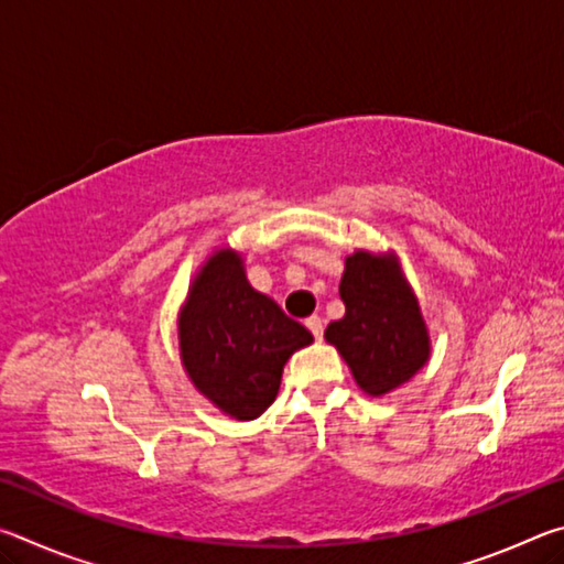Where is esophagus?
I'll return each mask as SVG.
<instances>
[{
	"label": "esophagus",
	"mask_w": 564,
	"mask_h": 564,
	"mask_svg": "<svg viewBox=\"0 0 564 564\" xmlns=\"http://www.w3.org/2000/svg\"><path fill=\"white\" fill-rule=\"evenodd\" d=\"M305 326H308V330L313 333V338H316V340L323 338V321H321V316H311L308 321H305Z\"/></svg>",
	"instance_id": "1"
}]
</instances>
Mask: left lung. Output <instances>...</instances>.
<instances>
[{
  "mask_svg": "<svg viewBox=\"0 0 564 564\" xmlns=\"http://www.w3.org/2000/svg\"><path fill=\"white\" fill-rule=\"evenodd\" d=\"M346 316L326 328V340L348 362L366 395L383 398L431 360V333L395 251L358 248L340 279Z\"/></svg>",
  "mask_w": 564,
  "mask_h": 564,
  "instance_id": "8db88e82",
  "label": "left lung"
}]
</instances>
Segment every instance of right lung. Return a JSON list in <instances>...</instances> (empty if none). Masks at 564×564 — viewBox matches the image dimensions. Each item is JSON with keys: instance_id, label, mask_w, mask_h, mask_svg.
I'll return each mask as SVG.
<instances>
[{"instance_id": "obj_1", "label": "right lung", "mask_w": 564, "mask_h": 564, "mask_svg": "<svg viewBox=\"0 0 564 564\" xmlns=\"http://www.w3.org/2000/svg\"><path fill=\"white\" fill-rule=\"evenodd\" d=\"M181 366L234 420H256L281 388L283 366L313 336L246 279L241 253L221 246L198 265L178 311Z\"/></svg>"}]
</instances>
